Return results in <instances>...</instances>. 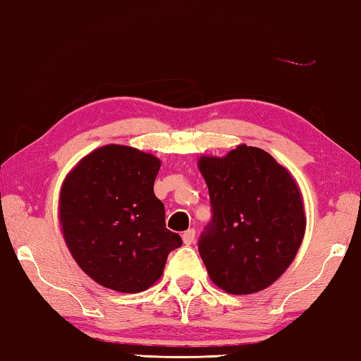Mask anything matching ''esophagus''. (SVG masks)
Segmentation results:
<instances>
[{
    "label": "esophagus",
    "instance_id": "obj_1",
    "mask_svg": "<svg viewBox=\"0 0 361 361\" xmlns=\"http://www.w3.org/2000/svg\"><path fill=\"white\" fill-rule=\"evenodd\" d=\"M195 239V231L194 229H188L183 232V242H185V245H191Z\"/></svg>",
    "mask_w": 361,
    "mask_h": 361
}]
</instances>
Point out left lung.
I'll return each mask as SVG.
<instances>
[{"mask_svg": "<svg viewBox=\"0 0 361 361\" xmlns=\"http://www.w3.org/2000/svg\"><path fill=\"white\" fill-rule=\"evenodd\" d=\"M212 221L199 253L212 282L231 295L267 288L295 259L305 232L296 180L264 149L239 145L224 157L202 156Z\"/></svg>", "mask_w": 361, "mask_h": 361, "instance_id": "1", "label": "left lung"}]
</instances>
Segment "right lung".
I'll use <instances>...</instances> for the list:
<instances>
[{
	"label": "right lung",
	"mask_w": 361,
	"mask_h": 361,
	"mask_svg": "<svg viewBox=\"0 0 361 361\" xmlns=\"http://www.w3.org/2000/svg\"><path fill=\"white\" fill-rule=\"evenodd\" d=\"M161 161L132 146L97 148L66 175L59 219L78 266L105 288L140 293L161 279L181 237L154 194Z\"/></svg>",
	"instance_id": "obj_1"
}]
</instances>
